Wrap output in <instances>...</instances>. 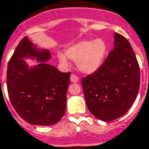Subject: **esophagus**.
<instances>
[{"label":"esophagus","mask_w":149,"mask_h":149,"mask_svg":"<svg viewBox=\"0 0 149 149\" xmlns=\"http://www.w3.org/2000/svg\"><path fill=\"white\" fill-rule=\"evenodd\" d=\"M70 81L72 83H77L79 81V78H78L77 75L72 74L71 77H70Z\"/></svg>","instance_id":"esophagus-1"}]
</instances>
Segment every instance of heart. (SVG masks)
Instances as JSON below:
<instances>
[{
	"mask_svg": "<svg viewBox=\"0 0 149 149\" xmlns=\"http://www.w3.org/2000/svg\"><path fill=\"white\" fill-rule=\"evenodd\" d=\"M106 53V44L102 39L95 40H80L68 47L65 52H59L58 58L63 65L68 63V58L77 62L80 72L91 74L98 70Z\"/></svg>",
	"mask_w": 149,
	"mask_h": 149,
	"instance_id": "1",
	"label": "heart"
}]
</instances>
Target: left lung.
<instances>
[{
    "instance_id": "8db88e82",
    "label": "left lung",
    "mask_w": 149,
    "mask_h": 149,
    "mask_svg": "<svg viewBox=\"0 0 149 149\" xmlns=\"http://www.w3.org/2000/svg\"><path fill=\"white\" fill-rule=\"evenodd\" d=\"M114 38L113 49L104 63L81 82L88 109L105 122L126 114L140 87V68L131 45L117 33Z\"/></svg>"
}]
</instances>
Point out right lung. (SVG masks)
<instances>
[{"label":"right lung","mask_w":149,"mask_h":149,"mask_svg":"<svg viewBox=\"0 0 149 149\" xmlns=\"http://www.w3.org/2000/svg\"><path fill=\"white\" fill-rule=\"evenodd\" d=\"M52 58L47 49H39L26 37L19 42L8 65L7 87L12 106L30 124L50 126L64 116L70 73L46 63ZM36 59L29 67L24 59Z\"/></svg>","instance_id":"1"}]
</instances>
